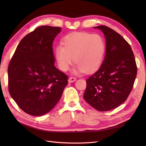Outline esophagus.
Wrapping results in <instances>:
<instances>
[{
  "instance_id": "esophagus-1",
  "label": "esophagus",
  "mask_w": 146,
  "mask_h": 146,
  "mask_svg": "<svg viewBox=\"0 0 146 146\" xmlns=\"http://www.w3.org/2000/svg\"><path fill=\"white\" fill-rule=\"evenodd\" d=\"M76 81V78L75 77H70V78L68 79V82L69 83H73L74 82Z\"/></svg>"
}]
</instances>
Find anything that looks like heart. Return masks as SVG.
I'll use <instances>...</instances> for the list:
<instances>
[{
    "mask_svg": "<svg viewBox=\"0 0 146 146\" xmlns=\"http://www.w3.org/2000/svg\"><path fill=\"white\" fill-rule=\"evenodd\" d=\"M105 51V41L101 36L74 32L64 37L63 45L56 48L55 58L61 71H68L75 60V71L92 73L100 66Z\"/></svg>",
    "mask_w": 146,
    "mask_h": 146,
    "instance_id": "heart-1",
    "label": "heart"
}]
</instances>
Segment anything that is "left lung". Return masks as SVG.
<instances>
[{
    "label": "left lung",
    "mask_w": 146,
    "mask_h": 146,
    "mask_svg": "<svg viewBox=\"0 0 146 146\" xmlns=\"http://www.w3.org/2000/svg\"><path fill=\"white\" fill-rule=\"evenodd\" d=\"M95 28L104 34L106 54L100 68L86 80L83 98L95 109L108 111L128 98L137 76V64L131 46L120 35L103 25Z\"/></svg>",
    "instance_id": "8db88e82"
}]
</instances>
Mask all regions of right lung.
Here are the masks:
<instances>
[{
  "mask_svg": "<svg viewBox=\"0 0 146 146\" xmlns=\"http://www.w3.org/2000/svg\"><path fill=\"white\" fill-rule=\"evenodd\" d=\"M61 27L39 26L24 36L8 66V87L21 110L34 116L48 113L68 84V76L54 66L52 42Z\"/></svg>",
  "mask_w": 146,
  "mask_h": 146,
  "instance_id": "right-lung-1",
  "label": "right lung"
}]
</instances>
